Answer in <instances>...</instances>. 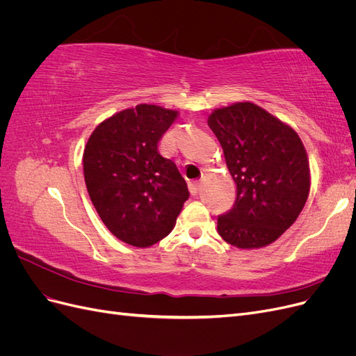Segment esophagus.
Segmentation results:
<instances>
[{"label": "esophagus", "instance_id": "1", "mask_svg": "<svg viewBox=\"0 0 356 356\" xmlns=\"http://www.w3.org/2000/svg\"><path fill=\"white\" fill-rule=\"evenodd\" d=\"M200 187H202V182H200V181H193V182H190V191H191V195L196 196L197 193L200 191Z\"/></svg>", "mask_w": 356, "mask_h": 356}]
</instances>
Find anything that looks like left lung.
I'll use <instances>...</instances> for the list:
<instances>
[{"label":"left lung","instance_id":"obj_1","mask_svg":"<svg viewBox=\"0 0 356 356\" xmlns=\"http://www.w3.org/2000/svg\"><path fill=\"white\" fill-rule=\"evenodd\" d=\"M208 124L238 190L233 208L218 217L220 236L242 250L270 245L294 224L309 196L303 143L293 127L252 102L215 110Z\"/></svg>","mask_w":356,"mask_h":356}]
</instances>
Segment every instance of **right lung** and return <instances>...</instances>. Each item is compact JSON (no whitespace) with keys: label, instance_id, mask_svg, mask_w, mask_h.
<instances>
[{"label":"right lung","instance_id":"right-lung-1","mask_svg":"<svg viewBox=\"0 0 356 356\" xmlns=\"http://www.w3.org/2000/svg\"><path fill=\"white\" fill-rule=\"evenodd\" d=\"M178 111L139 104L106 118L83 153L84 181L102 222L138 248L157 243L175 227L190 193L159 141Z\"/></svg>","mask_w":356,"mask_h":356}]
</instances>
